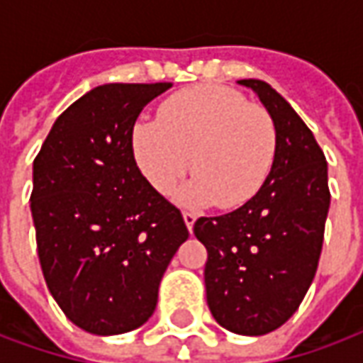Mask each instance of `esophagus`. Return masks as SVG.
<instances>
[{"instance_id": "esophagus-1", "label": "esophagus", "mask_w": 363, "mask_h": 363, "mask_svg": "<svg viewBox=\"0 0 363 363\" xmlns=\"http://www.w3.org/2000/svg\"><path fill=\"white\" fill-rule=\"evenodd\" d=\"M182 218H184V224H186V228H189V232H192L194 222H196V216H194L192 212H182Z\"/></svg>"}]
</instances>
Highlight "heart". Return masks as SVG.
Listing matches in <instances>:
<instances>
[{
  "label": "heart",
  "mask_w": 363,
  "mask_h": 363,
  "mask_svg": "<svg viewBox=\"0 0 363 363\" xmlns=\"http://www.w3.org/2000/svg\"><path fill=\"white\" fill-rule=\"evenodd\" d=\"M131 149L159 194H173L192 167L196 177L182 190V204L235 208L269 174L275 125L265 108L243 102L234 90L202 84L167 98L157 121H138Z\"/></svg>",
  "instance_id": "obj_1"
}]
</instances>
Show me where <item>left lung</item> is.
Wrapping results in <instances>:
<instances>
[{
  "mask_svg": "<svg viewBox=\"0 0 363 363\" xmlns=\"http://www.w3.org/2000/svg\"><path fill=\"white\" fill-rule=\"evenodd\" d=\"M275 125L273 164L255 196L224 216L199 218L208 252L206 301L225 330L261 336L295 314L313 283L330 208L328 164L313 131L267 82L247 78Z\"/></svg>",
  "mask_w": 363,
  "mask_h": 363,
  "instance_id": "8db88e82",
  "label": "left lung"
}]
</instances>
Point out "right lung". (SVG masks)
Returning a JSON list of instances; mask_svg holds the SVG:
<instances>
[{"label":"right lung","mask_w":363,"mask_h":363,"mask_svg":"<svg viewBox=\"0 0 363 363\" xmlns=\"http://www.w3.org/2000/svg\"><path fill=\"white\" fill-rule=\"evenodd\" d=\"M104 84L55 121L33 163L31 214L47 287L78 328L135 330L157 306L164 271L189 230L139 171L131 129L169 90Z\"/></svg>","instance_id":"add662e5"}]
</instances>
